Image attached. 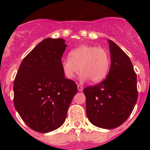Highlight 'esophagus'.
Wrapping results in <instances>:
<instances>
[{
    "mask_svg": "<svg viewBox=\"0 0 150 150\" xmlns=\"http://www.w3.org/2000/svg\"><path fill=\"white\" fill-rule=\"evenodd\" d=\"M83 87L82 86H81V85H78V90L79 91H83Z\"/></svg>",
    "mask_w": 150,
    "mask_h": 150,
    "instance_id": "34e87169",
    "label": "esophagus"
}]
</instances>
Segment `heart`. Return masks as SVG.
<instances>
[{
    "instance_id": "b5f03b06",
    "label": "heart",
    "mask_w": 150,
    "mask_h": 150,
    "mask_svg": "<svg viewBox=\"0 0 150 150\" xmlns=\"http://www.w3.org/2000/svg\"><path fill=\"white\" fill-rule=\"evenodd\" d=\"M69 57L61 61L64 76L72 79L79 71L81 72L82 81L91 80L92 83H98L107 76L110 66L108 52L102 47L84 45L69 52Z\"/></svg>"
}]
</instances>
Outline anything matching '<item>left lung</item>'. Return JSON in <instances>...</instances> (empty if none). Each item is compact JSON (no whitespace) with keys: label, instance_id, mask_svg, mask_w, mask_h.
<instances>
[{"label":"left lung","instance_id":"left-lung-1","mask_svg":"<svg viewBox=\"0 0 150 150\" xmlns=\"http://www.w3.org/2000/svg\"><path fill=\"white\" fill-rule=\"evenodd\" d=\"M110 44L111 66L100 83L83 89L86 115L99 128L112 129L122 125L132 112L138 98L137 74L131 59L112 40Z\"/></svg>","mask_w":150,"mask_h":150}]
</instances>
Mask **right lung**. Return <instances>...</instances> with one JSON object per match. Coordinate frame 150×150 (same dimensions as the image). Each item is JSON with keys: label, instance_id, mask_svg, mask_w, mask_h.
Instances as JSON below:
<instances>
[{"label": "right lung", "instance_id": "obj_1", "mask_svg": "<svg viewBox=\"0 0 150 150\" xmlns=\"http://www.w3.org/2000/svg\"><path fill=\"white\" fill-rule=\"evenodd\" d=\"M64 39L46 38L24 58L13 82V104L31 129L48 133L59 128L78 91L61 66Z\"/></svg>", "mask_w": 150, "mask_h": 150}]
</instances>
